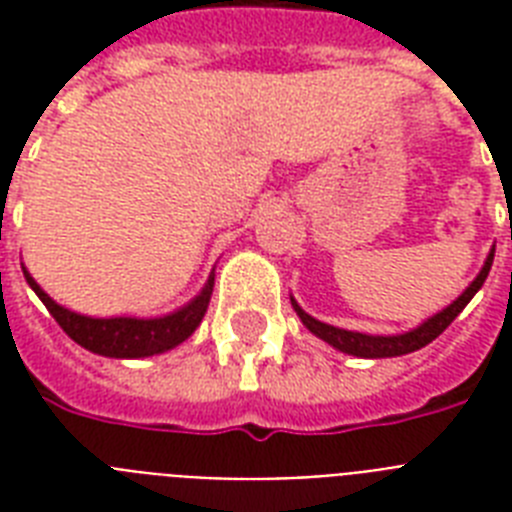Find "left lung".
<instances>
[{"label":"left lung","instance_id":"8db88e82","mask_svg":"<svg viewBox=\"0 0 512 512\" xmlns=\"http://www.w3.org/2000/svg\"><path fill=\"white\" fill-rule=\"evenodd\" d=\"M492 263H494V249L486 255L484 268L478 271L476 279L470 281L468 287H465V292H462L454 303H449L444 311L433 313L430 319H425L422 324L409 329V332H401V335H366V332H350V329L332 327V324H324V321L313 319L311 313H305L292 295H289V300H292V308H295V313L305 324V329H311L313 335L319 337V340L329 342V345H332L335 350H340V353H348V356H358V358L406 356V353H414V350L425 348L428 342L436 340V337L441 335V332H444V329L457 319V316H460L462 308L473 300V295H476L478 289L484 287L486 276H489V271H492Z\"/></svg>","mask_w":512,"mask_h":512}]
</instances>
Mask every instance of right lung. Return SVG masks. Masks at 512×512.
<instances>
[{"label":"right lung","instance_id":"right-lung-1","mask_svg":"<svg viewBox=\"0 0 512 512\" xmlns=\"http://www.w3.org/2000/svg\"><path fill=\"white\" fill-rule=\"evenodd\" d=\"M28 287L34 289L36 297L47 305L52 319L58 321L60 329L66 332L76 345H82L90 353L106 358H148L167 353L177 348L180 342L196 332V327L204 319L209 308V297L215 287V268L209 273L207 284L193 300L167 313V316H154V319H140V316H111V319H95V316H84L71 308H63L44 292L34 281V276L23 268Z\"/></svg>","mask_w":512,"mask_h":512}]
</instances>
